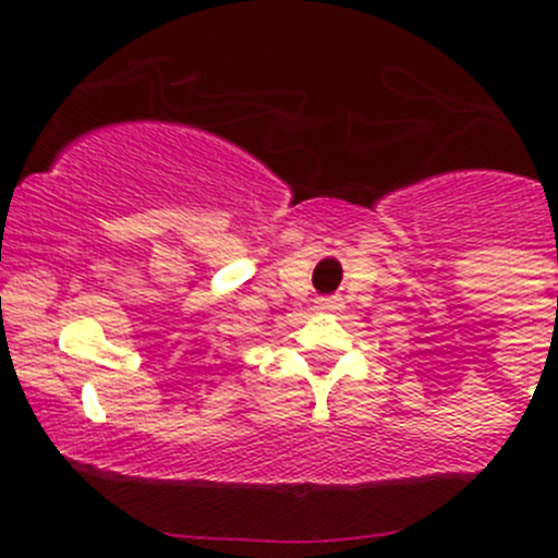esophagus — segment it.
Wrapping results in <instances>:
<instances>
[{
    "label": "esophagus",
    "mask_w": 558,
    "mask_h": 558,
    "mask_svg": "<svg viewBox=\"0 0 558 558\" xmlns=\"http://www.w3.org/2000/svg\"><path fill=\"white\" fill-rule=\"evenodd\" d=\"M315 311L318 313L342 311V300L340 296H320V300H315Z\"/></svg>",
    "instance_id": "obj_1"
}]
</instances>
